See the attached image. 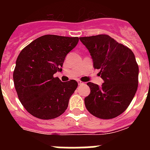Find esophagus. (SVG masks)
Listing matches in <instances>:
<instances>
[{
    "label": "esophagus",
    "instance_id": "esophagus-1",
    "mask_svg": "<svg viewBox=\"0 0 150 150\" xmlns=\"http://www.w3.org/2000/svg\"><path fill=\"white\" fill-rule=\"evenodd\" d=\"M77 83H78V85H79V86H82V85L84 84V83H83V82H82V81H80V80H78Z\"/></svg>",
    "mask_w": 150,
    "mask_h": 150
}]
</instances>
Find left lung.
<instances>
[{
	"label": "left lung",
	"instance_id": "left-lung-1",
	"mask_svg": "<svg viewBox=\"0 0 150 150\" xmlns=\"http://www.w3.org/2000/svg\"><path fill=\"white\" fill-rule=\"evenodd\" d=\"M89 51L95 69H100V87L87 83L91 92L85 98L88 112L102 120L122 114L133 100L138 86L139 67L133 52L107 34L79 38Z\"/></svg>",
	"mask_w": 150,
	"mask_h": 150
}]
</instances>
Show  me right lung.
Wrapping results in <instances>:
<instances>
[{"mask_svg": "<svg viewBox=\"0 0 150 150\" xmlns=\"http://www.w3.org/2000/svg\"><path fill=\"white\" fill-rule=\"evenodd\" d=\"M79 38L46 34L26 46L18 55L13 81L18 99L26 110L41 120L59 117L67 110L78 86L76 80L62 82L54 74L62 71L66 55Z\"/></svg>", "mask_w": 150, "mask_h": 150, "instance_id": "obj_1", "label": "right lung"}]
</instances>
